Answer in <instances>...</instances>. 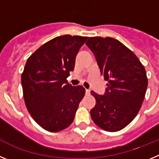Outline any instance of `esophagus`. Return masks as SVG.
<instances>
[{"label":"esophagus","instance_id":"obj_1","mask_svg":"<svg viewBox=\"0 0 159 159\" xmlns=\"http://www.w3.org/2000/svg\"><path fill=\"white\" fill-rule=\"evenodd\" d=\"M90 92H91V91L88 89H86V95H90Z\"/></svg>","mask_w":159,"mask_h":159}]
</instances>
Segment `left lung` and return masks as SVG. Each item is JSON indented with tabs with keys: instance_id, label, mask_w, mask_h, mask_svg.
Here are the masks:
<instances>
[{
	"instance_id": "obj_1",
	"label": "left lung",
	"mask_w": 159,
	"mask_h": 159,
	"mask_svg": "<svg viewBox=\"0 0 159 159\" xmlns=\"http://www.w3.org/2000/svg\"><path fill=\"white\" fill-rule=\"evenodd\" d=\"M86 44L107 81L104 95L91 92L96 100L91 116L102 130L119 131L141 108L148 84L145 67L131 50L116 39L95 36L90 37Z\"/></svg>"
}]
</instances>
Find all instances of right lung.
I'll list each match as a JSON object with an SVG mask.
<instances>
[{
	"label": "right lung",
	"instance_id": "right-lung-1",
	"mask_svg": "<svg viewBox=\"0 0 159 159\" xmlns=\"http://www.w3.org/2000/svg\"><path fill=\"white\" fill-rule=\"evenodd\" d=\"M87 36L64 35L43 43L28 59L21 75L25 105L31 116L50 132L72 123L85 95L83 86L67 83Z\"/></svg>",
	"mask_w": 159,
	"mask_h": 159
}]
</instances>
